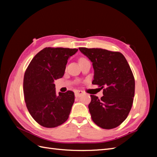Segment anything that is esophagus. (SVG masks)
<instances>
[{
  "instance_id": "1",
  "label": "esophagus",
  "mask_w": 157,
  "mask_h": 157,
  "mask_svg": "<svg viewBox=\"0 0 157 157\" xmlns=\"http://www.w3.org/2000/svg\"><path fill=\"white\" fill-rule=\"evenodd\" d=\"M83 94V92L81 90H75V96L76 97H80Z\"/></svg>"
}]
</instances>
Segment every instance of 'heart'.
Instances as JSON below:
<instances>
[{
	"label": "heart",
	"mask_w": 157,
	"mask_h": 157,
	"mask_svg": "<svg viewBox=\"0 0 157 157\" xmlns=\"http://www.w3.org/2000/svg\"><path fill=\"white\" fill-rule=\"evenodd\" d=\"M86 59L85 58H80L79 59V61H82V60H85Z\"/></svg>",
	"instance_id": "1"
}]
</instances>
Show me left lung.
Returning <instances> with one entry per match:
<instances>
[{
  "instance_id": "8db88e82",
  "label": "left lung",
  "mask_w": 157,
  "mask_h": 157,
  "mask_svg": "<svg viewBox=\"0 0 157 157\" xmlns=\"http://www.w3.org/2000/svg\"><path fill=\"white\" fill-rule=\"evenodd\" d=\"M92 63V84L103 89V96L90 95L88 105L92 121L100 128H115L121 125L132 109L135 79L125 56L119 52L102 48H79Z\"/></svg>"
}]
</instances>
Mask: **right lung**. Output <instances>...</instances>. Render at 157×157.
<instances>
[{
    "instance_id": "add662e5",
    "label": "right lung",
    "mask_w": 157,
    "mask_h": 157,
    "mask_svg": "<svg viewBox=\"0 0 157 157\" xmlns=\"http://www.w3.org/2000/svg\"><path fill=\"white\" fill-rule=\"evenodd\" d=\"M76 48L46 47L36 54L23 78V94L29 113L38 124L56 128L67 120L75 100L68 90L56 95L55 80L65 73L69 56Z\"/></svg>"
}]
</instances>
